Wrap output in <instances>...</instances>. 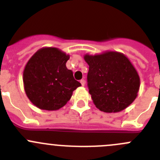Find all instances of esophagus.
<instances>
[{"mask_svg":"<svg viewBox=\"0 0 160 160\" xmlns=\"http://www.w3.org/2000/svg\"><path fill=\"white\" fill-rule=\"evenodd\" d=\"M80 83H81L82 86H84V85H85V80H80Z\"/></svg>","mask_w":160,"mask_h":160,"instance_id":"esophagus-1","label":"esophagus"}]
</instances>
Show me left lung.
I'll use <instances>...</instances> for the list:
<instances>
[{
  "label": "left lung",
  "instance_id": "left-lung-1",
  "mask_svg": "<svg viewBox=\"0 0 160 160\" xmlns=\"http://www.w3.org/2000/svg\"><path fill=\"white\" fill-rule=\"evenodd\" d=\"M89 65L88 86L100 111L115 113L130 105L138 95L140 78L129 59L118 52L85 55Z\"/></svg>",
  "mask_w": 160,
  "mask_h": 160
}]
</instances>
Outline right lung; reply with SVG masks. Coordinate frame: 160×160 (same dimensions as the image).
Wrapping results in <instances>:
<instances>
[{"instance_id":"1","label":"right lung","mask_w":160,"mask_h":160,"mask_svg":"<svg viewBox=\"0 0 160 160\" xmlns=\"http://www.w3.org/2000/svg\"><path fill=\"white\" fill-rule=\"evenodd\" d=\"M69 59V55L52 47L40 49L31 57L24 70L23 83L34 105L42 110H59L81 86L67 68Z\"/></svg>"}]
</instances>
